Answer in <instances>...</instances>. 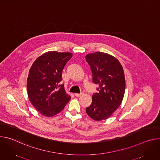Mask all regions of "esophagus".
I'll return each instance as SVG.
<instances>
[{"label":"esophagus","mask_w":160,"mask_h":160,"mask_svg":"<svg viewBox=\"0 0 160 160\" xmlns=\"http://www.w3.org/2000/svg\"><path fill=\"white\" fill-rule=\"evenodd\" d=\"M83 92H81V93H80V94L76 93V94H75V96L76 97H80V96H82V95H83Z\"/></svg>","instance_id":"34e87169"}]
</instances>
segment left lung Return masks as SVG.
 <instances>
[{
    "mask_svg": "<svg viewBox=\"0 0 160 160\" xmlns=\"http://www.w3.org/2000/svg\"><path fill=\"white\" fill-rule=\"evenodd\" d=\"M92 73V81L99 84V92L92 96L87 115L96 121L106 120L120 106L125 90L123 67L114 56L101 52L86 55Z\"/></svg>",
    "mask_w": 160,
    "mask_h": 160,
    "instance_id": "8db88e82",
    "label": "left lung"
}]
</instances>
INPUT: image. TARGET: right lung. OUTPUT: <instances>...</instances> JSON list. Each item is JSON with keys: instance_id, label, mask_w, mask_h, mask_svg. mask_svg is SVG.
Returning <instances> with one entry per match:
<instances>
[{"instance_id": "add662e5", "label": "right lung", "mask_w": 160, "mask_h": 160, "mask_svg": "<svg viewBox=\"0 0 160 160\" xmlns=\"http://www.w3.org/2000/svg\"><path fill=\"white\" fill-rule=\"evenodd\" d=\"M72 57L71 52L49 51L37 58L30 68L28 96L33 106L45 117L57 115L71 99L59 83L63 68Z\"/></svg>"}]
</instances>
